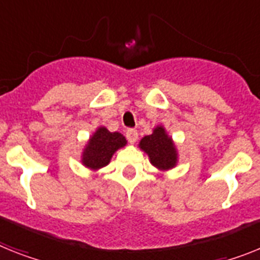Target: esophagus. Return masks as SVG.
<instances>
[{"instance_id":"esophagus-1","label":"esophagus","mask_w":260,"mask_h":260,"mask_svg":"<svg viewBox=\"0 0 260 260\" xmlns=\"http://www.w3.org/2000/svg\"><path fill=\"white\" fill-rule=\"evenodd\" d=\"M125 135L126 139H128V141H129L131 144H135L137 141V139H139V134H137L136 129H128Z\"/></svg>"}]
</instances>
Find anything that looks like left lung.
Returning a JSON list of instances; mask_svg holds the SVG:
<instances>
[{"label": "left lung", "mask_w": 260, "mask_h": 260, "mask_svg": "<svg viewBox=\"0 0 260 260\" xmlns=\"http://www.w3.org/2000/svg\"><path fill=\"white\" fill-rule=\"evenodd\" d=\"M139 148L147 154L150 164L158 171L168 172L177 167V145L161 124L154 126L152 134L141 139Z\"/></svg>", "instance_id": "8db88e82"}]
</instances>
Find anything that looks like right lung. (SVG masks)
Returning a JSON list of instances; mask_svg holds the SVG:
<instances>
[{
  "mask_svg": "<svg viewBox=\"0 0 260 260\" xmlns=\"http://www.w3.org/2000/svg\"><path fill=\"white\" fill-rule=\"evenodd\" d=\"M125 145L126 139L120 132H110L106 126L100 125L87 140L80 156V162L89 171L98 172L107 167L113 154Z\"/></svg>",
  "mask_w": 260,
  "mask_h": 260,
  "instance_id": "1",
  "label": "right lung"
}]
</instances>
